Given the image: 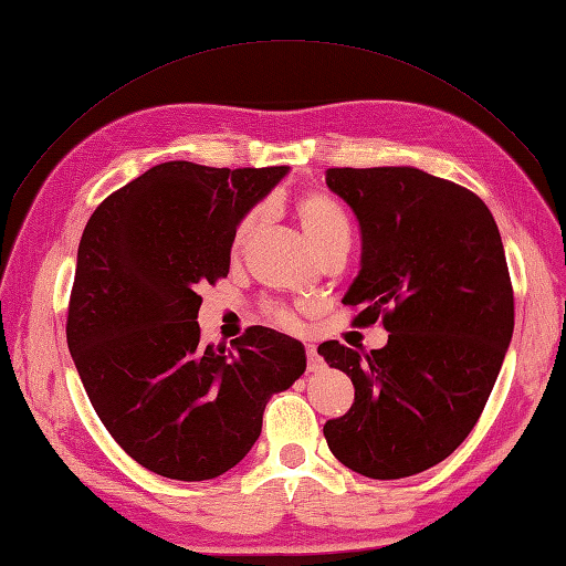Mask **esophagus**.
<instances>
[{
	"label": "esophagus",
	"mask_w": 566,
	"mask_h": 566,
	"mask_svg": "<svg viewBox=\"0 0 566 566\" xmlns=\"http://www.w3.org/2000/svg\"><path fill=\"white\" fill-rule=\"evenodd\" d=\"M305 353H307V369L310 371H319L324 367V360L319 357V353H316V348L312 346V343H310V346H305Z\"/></svg>",
	"instance_id": "34e87169"
}]
</instances>
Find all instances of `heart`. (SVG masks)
Returning a JSON list of instances; mask_svg holds the SVG:
<instances>
[{
    "label": "heart",
    "instance_id": "obj_1",
    "mask_svg": "<svg viewBox=\"0 0 566 566\" xmlns=\"http://www.w3.org/2000/svg\"><path fill=\"white\" fill-rule=\"evenodd\" d=\"M293 211H295V218H297L302 232H305V238L319 254L326 250V247H331L343 238H348L350 230H348L346 216H343V211L338 209V203L334 199H328L326 195H319V191L302 195L295 201ZM261 220H264V211H261L259 206L252 211H247L238 220V226H235V230H232V238H230V254L232 256H240L247 250V244H250V240L256 235ZM264 316L271 324L283 326V328H293L297 324L295 310L283 305V302H266Z\"/></svg>",
    "mask_w": 566,
    "mask_h": 566
}]
</instances>
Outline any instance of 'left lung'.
I'll use <instances>...</instances> for the list:
<instances>
[{
	"mask_svg": "<svg viewBox=\"0 0 566 566\" xmlns=\"http://www.w3.org/2000/svg\"><path fill=\"white\" fill-rule=\"evenodd\" d=\"M326 185L363 235L343 305L357 310L353 326L389 331L367 355L338 340L316 350L355 387L346 416L326 420V444L360 475H416L471 434L512 340L500 230L471 189L418 168H331Z\"/></svg>",
	"mask_w": 566,
	"mask_h": 566,
	"instance_id": "left-lung-1",
	"label": "left lung"
}]
</instances>
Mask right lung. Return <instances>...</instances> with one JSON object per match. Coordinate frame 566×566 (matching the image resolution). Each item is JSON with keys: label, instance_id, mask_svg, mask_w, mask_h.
<instances>
[{"label": "right lung", "instance_id": "1", "mask_svg": "<svg viewBox=\"0 0 566 566\" xmlns=\"http://www.w3.org/2000/svg\"><path fill=\"white\" fill-rule=\"evenodd\" d=\"M287 172L160 163L93 211L78 244L66 343L115 442L148 471L211 480L261 434L275 391L305 371L291 336L250 326L201 343V285L230 271L238 220Z\"/></svg>", "mask_w": 566, "mask_h": 566}]
</instances>
